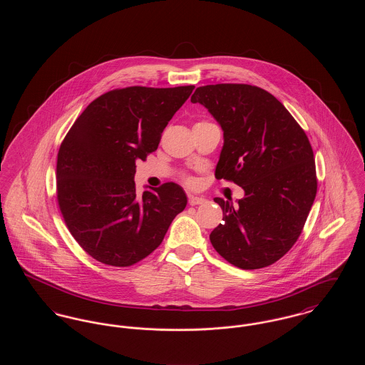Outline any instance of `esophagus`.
Masks as SVG:
<instances>
[{"instance_id": "1", "label": "esophagus", "mask_w": 365, "mask_h": 365, "mask_svg": "<svg viewBox=\"0 0 365 365\" xmlns=\"http://www.w3.org/2000/svg\"><path fill=\"white\" fill-rule=\"evenodd\" d=\"M204 202H207V200L205 198H202V197H195V195H189V204L190 205H201V204H204Z\"/></svg>"}]
</instances>
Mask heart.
Instances as JSON below:
<instances>
[{
    "instance_id": "obj_1",
    "label": "heart",
    "mask_w": 365,
    "mask_h": 365,
    "mask_svg": "<svg viewBox=\"0 0 365 365\" xmlns=\"http://www.w3.org/2000/svg\"><path fill=\"white\" fill-rule=\"evenodd\" d=\"M187 183H191L190 179H189V180H187Z\"/></svg>"
}]
</instances>
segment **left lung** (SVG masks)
<instances>
[{"instance_id": "left-lung-1", "label": "left lung", "mask_w": 365, "mask_h": 365, "mask_svg": "<svg viewBox=\"0 0 365 365\" xmlns=\"http://www.w3.org/2000/svg\"><path fill=\"white\" fill-rule=\"evenodd\" d=\"M191 103L205 106L223 130L215 176L245 191L237 205L215 198L223 223L210 232V243L238 268L268 267L292 249L312 208L317 180L309 139L283 104L260 87H197Z\"/></svg>"}]
</instances>
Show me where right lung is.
<instances>
[{"label": "right lung", "mask_w": 365, "mask_h": 365, "mask_svg": "<svg viewBox=\"0 0 365 365\" xmlns=\"http://www.w3.org/2000/svg\"><path fill=\"white\" fill-rule=\"evenodd\" d=\"M194 86L125 87L94 100L73 123L57 156V201L72 237L93 259L128 267L163 242L187 205L176 183L135 190L137 161L155 152L161 133Z\"/></svg>", "instance_id": "add662e5"}]
</instances>
